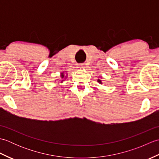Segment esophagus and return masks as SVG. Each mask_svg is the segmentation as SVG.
<instances>
[{"mask_svg":"<svg viewBox=\"0 0 159 159\" xmlns=\"http://www.w3.org/2000/svg\"><path fill=\"white\" fill-rule=\"evenodd\" d=\"M79 67H80V68H83V67H85V65H84L83 63H81V64H79Z\"/></svg>","mask_w":159,"mask_h":159,"instance_id":"esophagus-1","label":"esophagus"}]
</instances>
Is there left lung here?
Returning <instances> with one entry per match:
<instances>
[{
    "label": "left lung",
    "mask_w": 159,
    "mask_h": 159,
    "mask_svg": "<svg viewBox=\"0 0 159 159\" xmlns=\"http://www.w3.org/2000/svg\"><path fill=\"white\" fill-rule=\"evenodd\" d=\"M98 83H100V84H102V82H101V80H100V79L98 80Z\"/></svg>",
    "instance_id": "8db88e82"
}]
</instances>
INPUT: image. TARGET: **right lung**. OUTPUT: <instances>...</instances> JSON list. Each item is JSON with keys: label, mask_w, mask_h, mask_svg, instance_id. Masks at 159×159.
<instances>
[{"label": "right lung", "mask_w": 159, "mask_h": 159, "mask_svg": "<svg viewBox=\"0 0 159 159\" xmlns=\"http://www.w3.org/2000/svg\"><path fill=\"white\" fill-rule=\"evenodd\" d=\"M61 77L62 79H63V78L65 77V76H64V74H63V73H61ZM65 79H66V78H65ZM62 81H63V80H62ZM61 83H62V82H61Z\"/></svg>", "instance_id": "1"}]
</instances>
